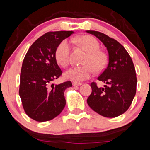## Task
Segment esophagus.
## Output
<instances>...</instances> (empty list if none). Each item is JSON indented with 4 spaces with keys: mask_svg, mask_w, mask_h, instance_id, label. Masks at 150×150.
Masks as SVG:
<instances>
[{
    "mask_svg": "<svg viewBox=\"0 0 150 150\" xmlns=\"http://www.w3.org/2000/svg\"><path fill=\"white\" fill-rule=\"evenodd\" d=\"M81 85V83H75V82H73V83H72V86H80Z\"/></svg>",
    "mask_w": 150,
    "mask_h": 150,
    "instance_id": "1",
    "label": "esophagus"
}]
</instances>
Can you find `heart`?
<instances>
[{
  "label": "heart",
  "mask_w": 150,
  "mask_h": 150,
  "mask_svg": "<svg viewBox=\"0 0 150 150\" xmlns=\"http://www.w3.org/2000/svg\"><path fill=\"white\" fill-rule=\"evenodd\" d=\"M76 42L86 49L88 54L85 58L83 65L71 67L64 73L67 79L74 82L83 81L88 79L95 70L101 71L106 64V58L105 54L100 50V44L97 39L89 35L81 36L75 39ZM71 46L70 42L64 39L57 47L55 50V59L62 67H67L70 62Z\"/></svg>",
  "instance_id": "1"
}]
</instances>
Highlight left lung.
<instances>
[{
	"instance_id": "1",
	"label": "left lung",
	"mask_w": 150,
	"mask_h": 150,
	"mask_svg": "<svg viewBox=\"0 0 150 150\" xmlns=\"http://www.w3.org/2000/svg\"><path fill=\"white\" fill-rule=\"evenodd\" d=\"M106 47L108 63L98 78L105 83L98 88L92 83V93L87 99L90 107L104 117L114 118L127 111L136 94L137 76L132 59L124 47L101 32L86 31Z\"/></svg>"
}]
</instances>
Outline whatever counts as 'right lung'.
<instances>
[{
    "instance_id": "right-lung-1",
    "label": "right lung",
    "mask_w": 150,
    "mask_h": 150,
    "mask_svg": "<svg viewBox=\"0 0 150 150\" xmlns=\"http://www.w3.org/2000/svg\"><path fill=\"white\" fill-rule=\"evenodd\" d=\"M74 31L47 32L37 39L23 59L20 75L19 96L26 114L37 121H50L62 111L66 104L64 93L70 81L50 85L62 75L55 50Z\"/></svg>"
}]
</instances>
